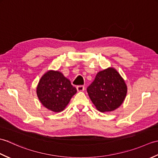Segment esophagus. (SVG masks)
<instances>
[{"instance_id":"1","label":"esophagus","mask_w":158,"mask_h":158,"mask_svg":"<svg viewBox=\"0 0 158 158\" xmlns=\"http://www.w3.org/2000/svg\"><path fill=\"white\" fill-rule=\"evenodd\" d=\"M77 89L78 92H83V91H84L85 87L83 85H78L77 87Z\"/></svg>"}]
</instances>
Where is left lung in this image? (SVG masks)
I'll list each match as a JSON object with an SVG mask.
<instances>
[{
  "instance_id": "1",
  "label": "left lung",
  "mask_w": 158,
  "mask_h": 158,
  "mask_svg": "<svg viewBox=\"0 0 158 158\" xmlns=\"http://www.w3.org/2000/svg\"><path fill=\"white\" fill-rule=\"evenodd\" d=\"M127 91L125 81L113 67L99 71L87 89L92 102L102 113L119 108L126 98Z\"/></svg>"
}]
</instances>
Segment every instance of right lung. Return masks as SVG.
Here are the masks:
<instances>
[{
    "label": "right lung",
    "instance_id": "1",
    "mask_svg": "<svg viewBox=\"0 0 158 158\" xmlns=\"http://www.w3.org/2000/svg\"><path fill=\"white\" fill-rule=\"evenodd\" d=\"M77 89L70 80L58 70H49L39 80L36 94L45 108L59 113L64 110Z\"/></svg>",
    "mask_w": 158,
    "mask_h": 158
}]
</instances>
